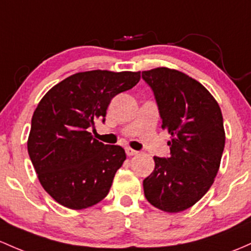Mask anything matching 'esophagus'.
Listing matches in <instances>:
<instances>
[{
    "instance_id": "1",
    "label": "esophagus",
    "mask_w": 251,
    "mask_h": 251,
    "mask_svg": "<svg viewBox=\"0 0 251 251\" xmlns=\"http://www.w3.org/2000/svg\"><path fill=\"white\" fill-rule=\"evenodd\" d=\"M126 155H127L128 157L136 156V155H138V151L133 150V149H131V148H126Z\"/></svg>"
}]
</instances>
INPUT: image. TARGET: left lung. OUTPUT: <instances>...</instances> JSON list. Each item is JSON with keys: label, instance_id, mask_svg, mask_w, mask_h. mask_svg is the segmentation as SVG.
Returning a JSON list of instances; mask_svg holds the SVG:
<instances>
[{"label": "left lung", "instance_id": "8db88e82", "mask_svg": "<svg viewBox=\"0 0 251 251\" xmlns=\"http://www.w3.org/2000/svg\"><path fill=\"white\" fill-rule=\"evenodd\" d=\"M142 77L153 90L162 128L172 136L170 156L153 157L144 195L158 210L177 213L195 205L214 182L225 145L222 111L201 83L181 71L155 68Z\"/></svg>", "mask_w": 251, "mask_h": 251}]
</instances>
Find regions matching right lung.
Returning a JSON list of instances; mask_svg holds the SVG:
<instances>
[{
	"label": "right lung",
	"mask_w": 251,
	"mask_h": 251,
	"mask_svg": "<svg viewBox=\"0 0 251 251\" xmlns=\"http://www.w3.org/2000/svg\"><path fill=\"white\" fill-rule=\"evenodd\" d=\"M140 71H82L51 88L32 117L27 149L43 188L62 206L83 210L106 198L126 159L89 130L106 117L111 100L139 82Z\"/></svg>",
	"instance_id": "add662e5"
}]
</instances>
